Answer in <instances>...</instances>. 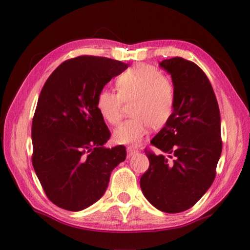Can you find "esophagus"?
<instances>
[{
	"label": "esophagus",
	"instance_id": "esophagus-1",
	"mask_svg": "<svg viewBox=\"0 0 250 250\" xmlns=\"http://www.w3.org/2000/svg\"><path fill=\"white\" fill-rule=\"evenodd\" d=\"M137 150L135 149V148L134 147H128V148H126V152H128V157H131L132 155H133V153H135Z\"/></svg>",
	"mask_w": 250,
	"mask_h": 250
}]
</instances>
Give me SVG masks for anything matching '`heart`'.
I'll return each mask as SVG.
<instances>
[{
    "label": "heart",
    "mask_w": 250,
    "mask_h": 250,
    "mask_svg": "<svg viewBox=\"0 0 250 250\" xmlns=\"http://www.w3.org/2000/svg\"><path fill=\"white\" fill-rule=\"evenodd\" d=\"M118 91L103 89L97 99L101 116L110 125L119 124L124 101L135 100L132 118L115 130L114 139L120 144H139L149 133L151 125L161 128L172 117L175 88L158 67L141 63L117 79Z\"/></svg>",
    "instance_id": "1"
}]
</instances>
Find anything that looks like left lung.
Masks as SVG:
<instances>
[{"label":"left lung","instance_id":"8db88e82","mask_svg":"<svg viewBox=\"0 0 250 250\" xmlns=\"http://www.w3.org/2000/svg\"><path fill=\"white\" fill-rule=\"evenodd\" d=\"M159 65L172 77L175 105L150 143L167 157L147 151L149 168L140 184L152 206L174 214L192 207L214 182L222 149L220 113L213 87L195 63L175 57Z\"/></svg>","mask_w":250,"mask_h":250}]
</instances>
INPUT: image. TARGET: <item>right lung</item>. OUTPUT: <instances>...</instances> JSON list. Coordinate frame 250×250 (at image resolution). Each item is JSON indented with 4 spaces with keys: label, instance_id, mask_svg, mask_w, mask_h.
Wrapping results in <instances>:
<instances>
[{
    "label": "right lung",
    "instance_id": "add662e5",
    "mask_svg": "<svg viewBox=\"0 0 250 250\" xmlns=\"http://www.w3.org/2000/svg\"><path fill=\"white\" fill-rule=\"evenodd\" d=\"M129 64L82 56L63 62L42 89L33 122L34 171L48 199L79 211L105 193L110 173L125 160V147L104 145L110 132L97 106L100 91Z\"/></svg>",
    "mask_w": 250,
    "mask_h": 250
}]
</instances>
